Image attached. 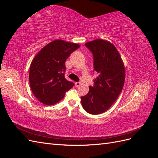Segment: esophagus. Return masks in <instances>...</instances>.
<instances>
[{
	"instance_id": "esophagus-1",
	"label": "esophagus",
	"mask_w": 158,
	"mask_h": 158,
	"mask_svg": "<svg viewBox=\"0 0 158 158\" xmlns=\"http://www.w3.org/2000/svg\"><path fill=\"white\" fill-rule=\"evenodd\" d=\"M80 84H81V83H80V82H76V83H75V85H76V87H78V86H80Z\"/></svg>"
}]
</instances>
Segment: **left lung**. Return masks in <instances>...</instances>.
I'll use <instances>...</instances> for the list:
<instances>
[{"label": "left lung", "mask_w": 158, "mask_h": 158, "mask_svg": "<svg viewBox=\"0 0 158 158\" xmlns=\"http://www.w3.org/2000/svg\"><path fill=\"white\" fill-rule=\"evenodd\" d=\"M85 45L92 52L94 69L98 76L87 95L81 97L85 111L98 114L106 111L118 98L125 80V69L121 56L111 42L98 39Z\"/></svg>", "instance_id": "8db88e82"}]
</instances>
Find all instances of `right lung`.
<instances>
[{
	"label": "right lung",
	"mask_w": 158,
	"mask_h": 158,
	"mask_svg": "<svg viewBox=\"0 0 158 158\" xmlns=\"http://www.w3.org/2000/svg\"><path fill=\"white\" fill-rule=\"evenodd\" d=\"M80 47L78 44L56 40L46 45L33 58L30 67V85L33 94L43 104H56L74 86V83L64 77L65 62Z\"/></svg>",
	"instance_id": "1"
}]
</instances>
